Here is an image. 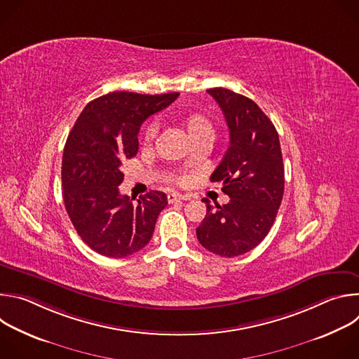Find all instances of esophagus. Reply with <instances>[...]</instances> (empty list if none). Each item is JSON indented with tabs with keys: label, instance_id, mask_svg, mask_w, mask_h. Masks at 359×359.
<instances>
[{
	"label": "esophagus",
	"instance_id": "1",
	"mask_svg": "<svg viewBox=\"0 0 359 359\" xmlns=\"http://www.w3.org/2000/svg\"><path fill=\"white\" fill-rule=\"evenodd\" d=\"M191 196L189 194H180V193H169L168 194V201L169 203H175V201H180V200H190Z\"/></svg>",
	"mask_w": 359,
	"mask_h": 359
}]
</instances>
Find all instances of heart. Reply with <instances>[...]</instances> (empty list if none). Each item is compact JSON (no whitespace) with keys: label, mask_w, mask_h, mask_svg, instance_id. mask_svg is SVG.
<instances>
[{"label":"heart","mask_w":359,"mask_h":359,"mask_svg":"<svg viewBox=\"0 0 359 359\" xmlns=\"http://www.w3.org/2000/svg\"><path fill=\"white\" fill-rule=\"evenodd\" d=\"M183 125L186 132L191 140L201 139V137H213V125L212 122L201 114H190L184 118ZM158 133V126L155 122H150L146 125L143 130V142L150 143L155 139Z\"/></svg>","instance_id":"b5f03b06"}]
</instances>
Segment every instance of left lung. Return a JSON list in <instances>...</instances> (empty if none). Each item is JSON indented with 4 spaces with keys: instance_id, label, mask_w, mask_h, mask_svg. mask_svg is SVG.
<instances>
[{
    "instance_id": "obj_1",
    "label": "left lung",
    "mask_w": 359,
    "mask_h": 359,
    "mask_svg": "<svg viewBox=\"0 0 359 359\" xmlns=\"http://www.w3.org/2000/svg\"><path fill=\"white\" fill-rule=\"evenodd\" d=\"M230 130V146L210 176L230 197L212 206L196 229L200 244L222 257H237L269 234L284 194V166L278 133L259 105L230 89L213 88Z\"/></svg>"
}]
</instances>
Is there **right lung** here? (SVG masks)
<instances>
[{
  "mask_svg": "<svg viewBox=\"0 0 359 359\" xmlns=\"http://www.w3.org/2000/svg\"><path fill=\"white\" fill-rule=\"evenodd\" d=\"M177 96L125 90L99 96L83 108L67 139L61 172L65 209L82 241L105 257L123 259L143 248L168 206L163 191L151 190L135 203L118 186L122 163L137 153L140 125Z\"/></svg>",
  "mask_w": 359,
  "mask_h": 359,
  "instance_id": "obj_1",
  "label": "right lung"
}]
</instances>
